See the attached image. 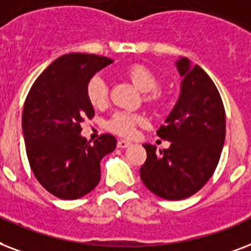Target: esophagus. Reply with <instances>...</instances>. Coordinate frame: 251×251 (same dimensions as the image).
Listing matches in <instances>:
<instances>
[{"instance_id":"esophagus-1","label":"esophagus","mask_w":251,"mask_h":251,"mask_svg":"<svg viewBox=\"0 0 251 251\" xmlns=\"http://www.w3.org/2000/svg\"><path fill=\"white\" fill-rule=\"evenodd\" d=\"M131 141H127V140H119V141H118V148H128L131 147Z\"/></svg>"}]
</instances>
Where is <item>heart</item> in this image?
<instances>
[{
    "instance_id": "heart-1",
    "label": "heart",
    "mask_w": 251,
    "mask_h": 251,
    "mask_svg": "<svg viewBox=\"0 0 251 251\" xmlns=\"http://www.w3.org/2000/svg\"><path fill=\"white\" fill-rule=\"evenodd\" d=\"M127 75L140 90L148 93L147 100L152 102V103L160 102L161 95L156 90L160 83V79L151 69H148L143 65H133V67L128 68ZM86 94L89 102L94 107H102L107 102L108 98V85L106 79L99 75L91 77L90 81L87 82ZM140 120L141 118L139 115H135L131 112L118 111L112 115L111 119L108 120V128L119 135L129 136L135 132L136 124L139 123Z\"/></svg>"
}]
</instances>
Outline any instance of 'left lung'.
Here are the masks:
<instances>
[{
  "label": "left lung",
  "mask_w": 251,
  "mask_h": 251,
  "mask_svg": "<svg viewBox=\"0 0 251 251\" xmlns=\"http://www.w3.org/2000/svg\"><path fill=\"white\" fill-rule=\"evenodd\" d=\"M180 91L157 131L168 149L144 144L147 161L140 176L148 190L166 200L194 195L212 176L225 141V111L209 75L187 57L176 60Z\"/></svg>",
  "instance_id": "8db88e82"
}]
</instances>
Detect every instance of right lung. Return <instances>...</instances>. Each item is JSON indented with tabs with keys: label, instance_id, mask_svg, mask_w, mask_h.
Wrapping results in <instances>:
<instances>
[{
	"label": "right lung",
	"instance_id": "1",
	"mask_svg": "<svg viewBox=\"0 0 251 251\" xmlns=\"http://www.w3.org/2000/svg\"><path fill=\"white\" fill-rule=\"evenodd\" d=\"M112 63L103 56L64 55L39 75L27 95L22 131L31 170L60 199L75 200L93 191L100 180V160L116 148L108 133L93 144L81 135L83 118L94 116L87 82Z\"/></svg>",
	"mask_w": 251,
	"mask_h": 251
}]
</instances>
